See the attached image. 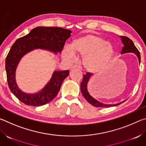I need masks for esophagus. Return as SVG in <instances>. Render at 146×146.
Returning <instances> with one entry per match:
<instances>
[{
  "label": "esophagus",
  "mask_w": 146,
  "mask_h": 146,
  "mask_svg": "<svg viewBox=\"0 0 146 146\" xmlns=\"http://www.w3.org/2000/svg\"><path fill=\"white\" fill-rule=\"evenodd\" d=\"M72 69H78V70H81L82 69V67L80 65H78V64H75V65H73L72 66Z\"/></svg>",
  "instance_id": "esophagus-1"
}]
</instances>
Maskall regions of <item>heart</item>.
Wrapping results in <instances>:
<instances>
[{"mask_svg": "<svg viewBox=\"0 0 146 146\" xmlns=\"http://www.w3.org/2000/svg\"><path fill=\"white\" fill-rule=\"evenodd\" d=\"M73 53L83 56V63L88 70L100 71L106 69L114 60L115 49L101 36L88 34L73 41L70 48L63 51V56L70 58Z\"/></svg>", "mask_w": 146, "mask_h": 146, "instance_id": "obj_1", "label": "heart"}]
</instances>
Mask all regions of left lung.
Here are the masks:
<instances>
[{"label": "left lung", "instance_id": "left-lung-1", "mask_svg": "<svg viewBox=\"0 0 146 146\" xmlns=\"http://www.w3.org/2000/svg\"><path fill=\"white\" fill-rule=\"evenodd\" d=\"M121 39H122V43L123 44V48L121 51V53H134L137 56L138 58V61L139 63H140V54L139 51L138 50V49L136 48L135 44H133V41L131 40L129 38L127 37V36H121ZM91 76V73H87L86 75H84L83 79L82 82L80 83V90L82 94L86 100H88L89 103H90L91 105H93L95 107H99V108H109L111 106H116L120 104L123 103L120 102L117 104H102L100 102H98L97 100H95V98H93L89 94L88 91L87 90V84L89 80H90V77Z\"/></svg>", "mask_w": 146, "mask_h": 146}]
</instances>
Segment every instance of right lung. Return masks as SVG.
I'll return each instance as SVG.
<instances>
[{
    "label": "right lung",
    "instance_id": "1",
    "mask_svg": "<svg viewBox=\"0 0 146 146\" xmlns=\"http://www.w3.org/2000/svg\"><path fill=\"white\" fill-rule=\"evenodd\" d=\"M71 33L70 30L57 27H36L13 44L6 58L7 80L11 91L20 101L28 106H40L57 95L62 83L69 75L68 70L55 71L45 88L35 94H26L19 90L15 82V70L21 58L35 49L60 53Z\"/></svg>",
    "mask_w": 146,
    "mask_h": 146
}]
</instances>
